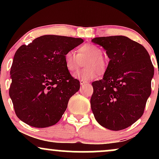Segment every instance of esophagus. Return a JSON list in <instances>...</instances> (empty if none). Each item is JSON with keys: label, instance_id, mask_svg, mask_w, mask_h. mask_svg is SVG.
I'll use <instances>...</instances> for the list:
<instances>
[{"label": "esophagus", "instance_id": "obj_1", "mask_svg": "<svg viewBox=\"0 0 159 159\" xmlns=\"http://www.w3.org/2000/svg\"><path fill=\"white\" fill-rule=\"evenodd\" d=\"M88 83V81H84V80H81V81H80V84H81V85H84V84H87Z\"/></svg>", "mask_w": 159, "mask_h": 159}]
</instances>
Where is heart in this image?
<instances>
[{"label": "heart", "mask_w": 159, "mask_h": 159, "mask_svg": "<svg viewBox=\"0 0 159 159\" xmlns=\"http://www.w3.org/2000/svg\"><path fill=\"white\" fill-rule=\"evenodd\" d=\"M86 60V67L78 72L75 77L89 81L96 78L98 72L103 73L106 70L107 61L102 55V50L92 43H85L78 47L77 54L72 51H69L64 55L66 67L70 72H76L82 65V61Z\"/></svg>", "instance_id": "heart-1"}]
</instances>
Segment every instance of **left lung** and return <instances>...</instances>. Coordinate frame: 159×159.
<instances>
[{"label": "left lung", "instance_id": "1", "mask_svg": "<svg viewBox=\"0 0 159 159\" xmlns=\"http://www.w3.org/2000/svg\"><path fill=\"white\" fill-rule=\"evenodd\" d=\"M92 42L106 50L110 61L102 79L92 83L91 109L102 126L123 130L143 114L154 67L146 48L126 36L96 37Z\"/></svg>", "mask_w": 159, "mask_h": 159}]
</instances>
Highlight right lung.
<instances>
[{
  "mask_svg": "<svg viewBox=\"0 0 159 159\" xmlns=\"http://www.w3.org/2000/svg\"><path fill=\"white\" fill-rule=\"evenodd\" d=\"M81 38L45 35L16 51L9 93L18 118L36 128L61 119L80 82L66 69L64 55L81 44Z\"/></svg>",
  "mask_w": 159,
  "mask_h": 159,
  "instance_id": "1",
  "label": "right lung"
}]
</instances>
